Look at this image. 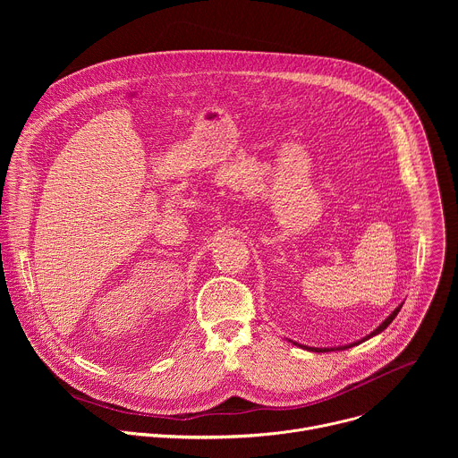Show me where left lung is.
<instances>
[{
    "label": "left lung",
    "mask_w": 458,
    "mask_h": 458,
    "mask_svg": "<svg viewBox=\"0 0 458 458\" xmlns=\"http://www.w3.org/2000/svg\"><path fill=\"white\" fill-rule=\"evenodd\" d=\"M401 308H403V304L399 306V308H395L394 311H391V315L378 326V328L377 330H373L368 337H364V339H360V341H357V343H352V344H346V346H339V348H308V346H302L304 350H310V352H335V350H348V348H352V346H357V344H360V343H364V341H368V339H371V337H375V335H378L380 332H384L386 328H387V326L391 324V320H394L395 317H397V313L401 311ZM293 344H297V343H293ZM299 346V344H297Z\"/></svg>",
    "instance_id": "8db88e82"
}]
</instances>
